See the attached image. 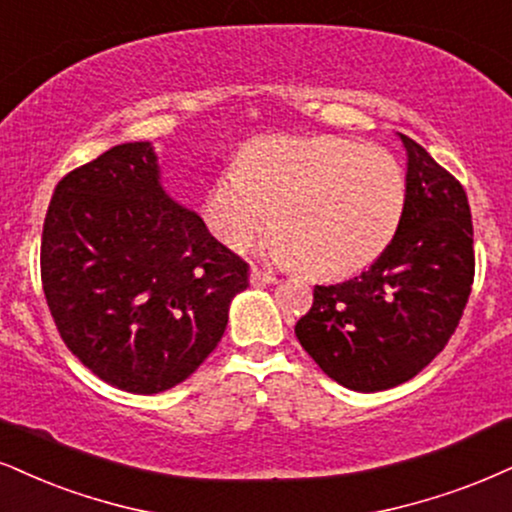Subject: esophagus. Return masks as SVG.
I'll return each mask as SVG.
<instances>
[{
	"label": "esophagus",
	"instance_id": "34e87169",
	"mask_svg": "<svg viewBox=\"0 0 512 512\" xmlns=\"http://www.w3.org/2000/svg\"><path fill=\"white\" fill-rule=\"evenodd\" d=\"M249 280H251V285H275L277 275L263 273V270H258V268H251Z\"/></svg>",
	"mask_w": 512,
	"mask_h": 512
}]
</instances>
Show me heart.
<instances>
[{
    "label": "heart",
    "instance_id": "obj_1",
    "mask_svg": "<svg viewBox=\"0 0 512 512\" xmlns=\"http://www.w3.org/2000/svg\"><path fill=\"white\" fill-rule=\"evenodd\" d=\"M406 211V173L382 147L342 137H263L220 175L206 225L244 249L268 223V254L311 275L349 277L380 258Z\"/></svg>",
    "mask_w": 512,
    "mask_h": 512
}]
</instances>
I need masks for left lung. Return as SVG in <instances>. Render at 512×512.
Masks as SVG:
<instances>
[{
	"mask_svg": "<svg viewBox=\"0 0 512 512\" xmlns=\"http://www.w3.org/2000/svg\"><path fill=\"white\" fill-rule=\"evenodd\" d=\"M399 137L408 156L399 232L365 273L315 285L294 327L327 377L365 394L408 382L444 351L475 277L468 194L418 142Z\"/></svg>",
	"mask_w": 512,
	"mask_h": 512,
	"instance_id": "1",
	"label": "left lung"
}]
</instances>
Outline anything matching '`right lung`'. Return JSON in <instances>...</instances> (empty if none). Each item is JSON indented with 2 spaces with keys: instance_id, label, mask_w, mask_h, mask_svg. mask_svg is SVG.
Returning a JSON list of instances; mask_svg holds the SVG:
<instances>
[{
  "instance_id": "right-lung-1",
  "label": "right lung",
  "mask_w": 512,
  "mask_h": 512,
  "mask_svg": "<svg viewBox=\"0 0 512 512\" xmlns=\"http://www.w3.org/2000/svg\"><path fill=\"white\" fill-rule=\"evenodd\" d=\"M40 268L63 342L130 394L185 382L249 287L242 258L163 192L151 142L111 147L56 185Z\"/></svg>"
}]
</instances>
